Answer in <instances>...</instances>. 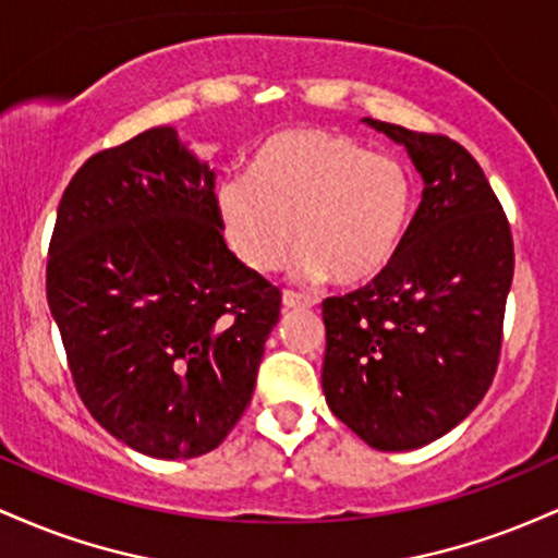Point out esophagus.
Wrapping results in <instances>:
<instances>
[{
	"label": "esophagus",
	"instance_id": "esophagus-1",
	"mask_svg": "<svg viewBox=\"0 0 558 558\" xmlns=\"http://www.w3.org/2000/svg\"><path fill=\"white\" fill-rule=\"evenodd\" d=\"M312 304H315V301L299 296V293H291V291L283 293V310H299V306H312Z\"/></svg>",
	"mask_w": 558,
	"mask_h": 558
}]
</instances>
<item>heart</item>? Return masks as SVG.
<instances>
[{
    "instance_id": "b5f03b06",
    "label": "heart",
    "mask_w": 558,
    "mask_h": 558,
    "mask_svg": "<svg viewBox=\"0 0 558 558\" xmlns=\"http://www.w3.org/2000/svg\"><path fill=\"white\" fill-rule=\"evenodd\" d=\"M215 198L230 248L252 272L278 270L296 239L304 278L356 286L401 248L417 183L343 133L293 128L262 144L252 175L222 178Z\"/></svg>"
}]
</instances>
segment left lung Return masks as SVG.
Instances as JSON below:
<instances>
[{
  "label": "left lung",
  "mask_w": 558,
  "mask_h": 558,
  "mask_svg": "<svg viewBox=\"0 0 558 558\" xmlns=\"http://www.w3.org/2000/svg\"><path fill=\"white\" fill-rule=\"evenodd\" d=\"M362 123L403 146L422 202L386 270L323 301V393L367 446L412 451L453 430L490 388L514 246L464 146L373 118Z\"/></svg>",
  "instance_id": "obj_1"
}]
</instances>
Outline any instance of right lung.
<instances>
[{"instance_id":"1","label":"right lung","mask_w":558,"mask_h":558,"mask_svg":"<svg viewBox=\"0 0 558 558\" xmlns=\"http://www.w3.org/2000/svg\"><path fill=\"white\" fill-rule=\"evenodd\" d=\"M217 172L172 125L99 151L62 194L47 299L92 417L133 451L194 459L252 401L280 291L222 239Z\"/></svg>"}]
</instances>
